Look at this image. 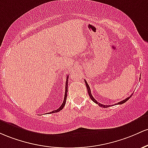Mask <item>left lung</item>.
I'll return each instance as SVG.
<instances>
[{"label": "left lung", "mask_w": 148, "mask_h": 148, "mask_svg": "<svg viewBox=\"0 0 148 148\" xmlns=\"http://www.w3.org/2000/svg\"><path fill=\"white\" fill-rule=\"evenodd\" d=\"M84 82H85V84H86V87H87V92H88V94H89V97H90V99H92V100L94 101V103H96V104H98V105H99V106H100V107H102V108H107V107H110V106H105V105H103V104H101V103H99V102H97V101H96V99H94V97H93V96L92 95V93H91V89H90V88H89V84H87V81L86 80H84ZM132 96H129V97H128V98H127V99H124V100H123V101H120V102H119V103H117V104H123V103H124L126 102V101H127L128 100H129V99H130V97Z\"/></svg>", "instance_id": "1"}]
</instances>
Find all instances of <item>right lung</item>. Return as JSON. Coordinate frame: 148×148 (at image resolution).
<instances>
[{"label":"right lung","mask_w":148,"mask_h":148,"mask_svg":"<svg viewBox=\"0 0 148 148\" xmlns=\"http://www.w3.org/2000/svg\"><path fill=\"white\" fill-rule=\"evenodd\" d=\"M68 78H69V75H67V77H66V91H65V96H64V101H63V103L61 104V106L59 108L57 109V110H53L52 112H50L49 113H54V112H59V111H61V110L63 109V108L64 107V106H65L66 104V99H67V92H68Z\"/></svg>","instance_id":"add662e5"}]
</instances>
